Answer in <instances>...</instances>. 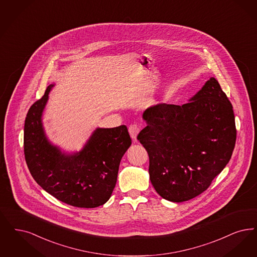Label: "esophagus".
Here are the masks:
<instances>
[{
  "label": "esophagus",
  "instance_id": "esophagus-1",
  "mask_svg": "<svg viewBox=\"0 0 257 257\" xmlns=\"http://www.w3.org/2000/svg\"><path fill=\"white\" fill-rule=\"evenodd\" d=\"M128 131H129L131 138L134 139V140H136L138 134L140 132V126L137 123L131 124L129 126V128H128Z\"/></svg>",
  "mask_w": 257,
  "mask_h": 257
}]
</instances>
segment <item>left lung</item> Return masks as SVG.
<instances>
[{
	"mask_svg": "<svg viewBox=\"0 0 257 257\" xmlns=\"http://www.w3.org/2000/svg\"><path fill=\"white\" fill-rule=\"evenodd\" d=\"M138 135L149 156L150 181L165 200L202 194L229 162L236 142L233 108L214 77L184 105L158 104Z\"/></svg>",
	"mask_w": 257,
	"mask_h": 257,
	"instance_id": "1",
	"label": "left lung"
}]
</instances>
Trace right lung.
Here are the masks:
<instances>
[{"mask_svg":"<svg viewBox=\"0 0 257 257\" xmlns=\"http://www.w3.org/2000/svg\"><path fill=\"white\" fill-rule=\"evenodd\" d=\"M50 85L27 113L24 128L26 163L35 182L65 204L92 208L105 204L113 193L118 167L131 145L125 125L98 128L77 154L67 156L45 137L41 115Z\"/></svg>","mask_w":257,"mask_h":257,"instance_id":"obj_1","label":"right lung"}]
</instances>
